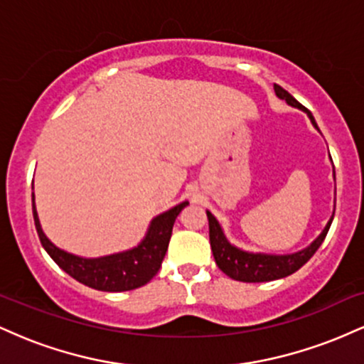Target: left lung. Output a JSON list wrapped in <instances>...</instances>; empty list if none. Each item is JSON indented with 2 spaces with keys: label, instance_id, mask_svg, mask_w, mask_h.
<instances>
[{
  "label": "left lung",
  "instance_id": "left-lung-1",
  "mask_svg": "<svg viewBox=\"0 0 364 364\" xmlns=\"http://www.w3.org/2000/svg\"><path fill=\"white\" fill-rule=\"evenodd\" d=\"M275 95L282 101H286L291 107H298L303 112H306L308 118H310L311 124L315 127L316 132H320L318 124H316L315 118L306 107H303L301 104L296 101L294 97L287 90H284L282 87L274 85ZM332 161V159H330ZM333 179H336V171H333ZM333 210H336V203H333ZM207 219H208V236H210V246L212 253H214L215 263L228 277L235 279V281L241 282H269L275 281V279L287 277V275L294 274L296 270H299L310 258L315 255L316 250L320 248V245L323 243L325 236H327L330 224H332L333 215L330 217L327 225L323 228V231L320 232L315 240L311 241L306 248L299 250L294 253H286V255H275V253H260V252H246L243 248H237L236 245H232L224 235L223 225L219 224V220L215 219L214 214L210 210H207Z\"/></svg>",
  "mask_w": 364,
  "mask_h": 364
}]
</instances>
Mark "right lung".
Here are the masks:
<instances>
[{"label": "right lung", "instance_id": "obj_1", "mask_svg": "<svg viewBox=\"0 0 364 364\" xmlns=\"http://www.w3.org/2000/svg\"><path fill=\"white\" fill-rule=\"evenodd\" d=\"M186 205L188 202H181L154 217L144 240L133 248L97 258H87L58 248L44 235L39 215H37L36 196L32 193V214H34L37 235L49 257L78 282L85 284L92 289L106 292L136 289V287L145 286L159 272L168 252L174 220Z\"/></svg>", "mask_w": 364, "mask_h": 364}]
</instances>
